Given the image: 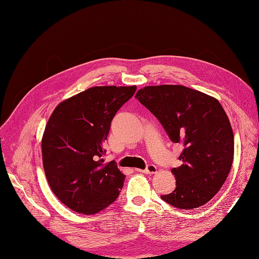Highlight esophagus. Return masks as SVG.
Here are the masks:
<instances>
[{
    "mask_svg": "<svg viewBox=\"0 0 259 259\" xmlns=\"http://www.w3.org/2000/svg\"><path fill=\"white\" fill-rule=\"evenodd\" d=\"M156 170L158 169H156V166L153 165V164H149V165L143 170L139 169V171H142V173H144V174H154V173H156Z\"/></svg>",
    "mask_w": 259,
    "mask_h": 259,
    "instance_id": "1",
    "label": "esophagus"
}]
</instances>
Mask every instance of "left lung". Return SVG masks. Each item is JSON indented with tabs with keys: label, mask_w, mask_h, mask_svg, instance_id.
I'll return each mask as SVG.
<instances>
[{
	"label": "left lung",
	"mask_w": 259,
	"mask_h": 259,
	"mask_svg": "<svg viewBox=\"0 0 259 259\" xmlns=\"http://www.w3.org/2000/svg\"><path fill=\"white\" fill-rule=\"evenodd\" d=\"M135 98L163 125L175 144H182V164L171 169L175 190L161 199L180 209L204 205L219 191L233 161V133L219 101L183 85L140 89Z\"/></svg>",
	"instance_id": "1"
}]
</instances>
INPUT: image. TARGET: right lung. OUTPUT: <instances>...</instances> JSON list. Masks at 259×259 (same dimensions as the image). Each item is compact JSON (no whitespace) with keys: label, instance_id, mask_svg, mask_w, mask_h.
I'll list each match as a JSON object with an SVG mask.
<instances>
[{"label":"right lung","instance_id":"1","mask_svg":"<svg viewBox=\"0 0 259 259\" xmlns=\"http://www.w3.org/2000/svg\"><path fill=\"white\" fill-rule=\"evenodd\" d=\"M136 86H95L60 103L42 138L45 176L54 194L76 213L92 215L113 203L125 175L104 163L111 121Z\"/></svg>","mask_w":259,"mask_h":259}]
</instances>
